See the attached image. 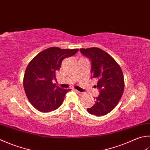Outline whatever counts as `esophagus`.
Instances as JSON below:
<instances>
[{"mask_svg":"<svg viewBox=\"0 0 150 150\" xmlns=\"http://www.w3.org/2000/svg\"><path fill=\"white\" fill-rule=\"evenodd\" d=\"M75 92H77L78 94L79 95V96H82V95H83L84 94V93H83V92H79V91H77V90H75Z\"/></svg>","mask_w":150,"mask_h":150,"instance_id":"obj_1","label":"esophagus"}]
</instances>
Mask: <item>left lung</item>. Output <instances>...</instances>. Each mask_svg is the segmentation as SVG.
Listing matches in <instances>:
<instances>
[{
  "label": "left lung",
  "instance_id": "1",
  "mask_svg": "<svg viewBox=\"0 0 150 150\" xmlns=\"http://www.w3.org/2000/svg\"><path fill=\"white\" fill-rule=\"evenodd\" d=\"M84 57L91 61L92 78L98 79L99 96L93 106L87 108L95 116H104L111 112L119 103L124 90V79L118 63L107 52L99 48L81 49Z\"/></svg>",
  "mask_w": 150,
  "mask_h": 150
}]
</instances>
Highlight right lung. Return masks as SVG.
Segmentation results:
<instances>
[{
    "label": "right lung",
    "mask_w": 150,
    "mask_h": 150,
    "mask_svg": "<svg viewBox=\"0 0 150 150\" xmlns=\"http://www.w3.org/2000/svg\"><path fill=\"white\" fill-rule=\"evenodd\" d=\"M79 49L50 47L37 54L26 67L23 86L26 97L35 108L40 112L54 110L62 104L66 93L71 89H63L52 83L62 62L72 57Z\"/></svg>",
    "instance_id": "obj_1"
}]
</instances>
